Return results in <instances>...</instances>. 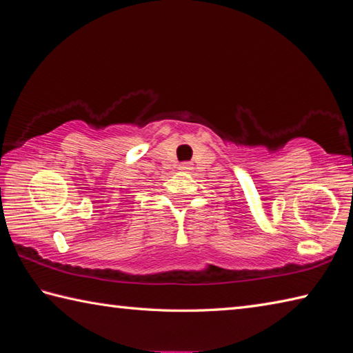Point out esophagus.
I'll return each mask as SVG.
<instances>
[{
	"instance_id": "esophagus-1",
	"label": "esophagus",
	"mask_w": 353,
	"mask_h": 353,
	"mask_svg": "<svg viewBox=\"0 0 353 353\" xmlns=\"http://www.w3.org/2000/svg\"><path fill=\"white\" fill-rule=\"evenodd\" d=\"M179 170H181V171H190L191 170V165L190 163H181V165H179Z\"/></svg>"
}]
</instances>
